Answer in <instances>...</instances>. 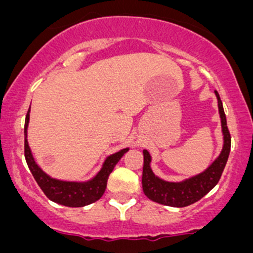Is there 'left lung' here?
Segmentation results:
<instances>
[{
    "mask_svg": "<svg viewBox=\"0 0 253 253\" xmlns=\"http://www.w3.org/2000/svg\"><path fill=\"white\" fill-rule=\"evenodd\" d=\"M215 95L218 99L221 131L224 134V145L220 155L214 160L213 164L208 169L193 177L181 181V182H168L154 175V172L150 169L152 157L148 150H143V159H144L142 174L143 192L153 202L169 207H177V208L187 207L205 197L220 180V176L223 174L226 162H228L229 153H230L231 137L228 129V125H226V116L223 109V103H221L220 96L216 90Z\"/></svg>",
    "mask_w": 253,
    "mask_h": 253,
    "instance_id": "1",
    "label": "left lung"
}]
</instances>
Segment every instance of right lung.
I'll use <instances>...</instances> for the list:
<instances>
[{"mask_svg":"<svg viewBox=\"0 0 253 253\" xmlns=\"http://www.w3.org/2000/svg\"><path fill=\"white\" fill-rule=\"evenodd\" d=\"M29 112L30 108L29 110H28L27 117H25L24 125L25 160H27V164L28 167H29L30 172L34 176L35 181H37L38 185L40 186L42 192L46 195L48 200L66 207H84L100 200L101 196L105 192L109 175L111 174L115 165L119 163V160L124 157L125 153L128 152V148H125V149L120 150V152L115 153V154L106 158L101 170L94 176L91 180L85 181V182H71V181L56 180V178L50 177L47 174H45V172L38 167L34 158H33L32 152H30L29 144H28L27 141Z\"/></svg>","mask_w":253,"mask_h":253,"instance_id":"right-lung-1","label":"right lung"}]
</instances>
